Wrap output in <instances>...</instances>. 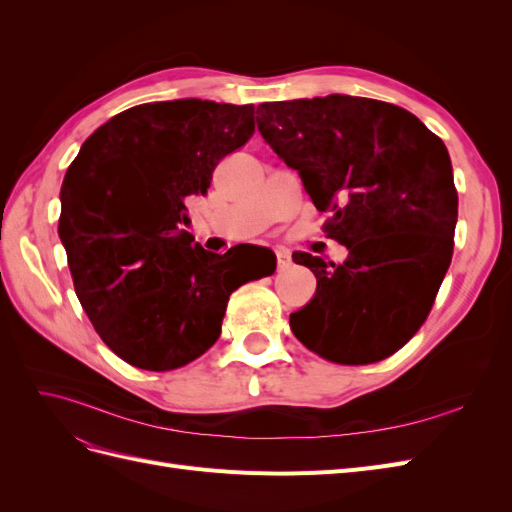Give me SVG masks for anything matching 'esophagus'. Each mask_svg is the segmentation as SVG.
Instances as JSON below:
<instances>
[{
	"label": "esophagus",
	"mask_w": 512,
	"mask_h": 512,
	"mask_svg": "<svg viewBox=\"0 0 512 512\" xmlns=\"http://www.w3.org/2000/svg\"><path fill=\"white\" fill-rule=\"evenodd\" d=\"M275 258H277V269H284V267H288L290 254H288L286 250H275Z\"/></svg>",
	"instance_id": "obj_1"
}]
</instances>
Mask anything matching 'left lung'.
<instances>
[{
  "label": "left lung",
  "mask_w": 512,
  "mask_h": 512,
  "mask_svg": "<svg viewBox=\"0 0 512 512\" xmlns=\"http://www.w3.org/2000/svg\"><path fill=\"white\" fill-rule=\"evenodd\" d=\"M258 130L299 170L342 265L307 252L316 294L290 314L299 342L339 365H369L427 320L453 258L457 190L442 138L406 108L356 96L265 102Z\"/></svg>",
  "instance_id": "obj_1"
}]
</instances>
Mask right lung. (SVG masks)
<instances>
[{"mask_svg": "<svg viewBox=\"0 0 512 512\" xmlns=\"http://www.w3.org/2000/svg\"><path fill=\"white\" fill-rule=\"evenodd\" d=\"M254 134V106L149 102L108 119L61 185L59 239L76 297L119 359L170 371L222 333L230 294L247 280L203 250L183 224L213 168ZM275 260L252 275H273Z\"/></svg>", "mask_w": 512, "mask_h": 512, "instance_id": "1", "label": "right lung"}]
</instances>
